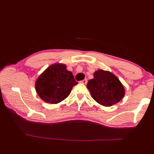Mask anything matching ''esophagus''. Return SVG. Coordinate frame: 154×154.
Masks as SVG:
<instances>
[{"label": "esophagus", "mask_w": 154, "mask_h": 154, "mask_svg": "<svg viewBox=\"0 0 154 154\" xmlns=\"http://www.w3.org/2000/svg\"><path fill=\"white\" fill-rule=\"evenodd\" d=\"M81 83H83V84L86 85V84H87V80L86 79H83V81H81Z\"/></svg>", "instance_id": "obj_1"}]
</instances>
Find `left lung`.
<instances>
[{
  "instance_id": "left-lung-1",
  "label": "left lung",
  "mask_w": 154,
  "mask_h": 154,
  "mask_svg": "<svg viewBox=\"0 0 154 154\" xmlns=\"http://www.w3.org/2000/svg\"><path fill=\"white\" fill-rule=\"evenodd\" d=\"M93 75L94 79L88 81L87 87L97 103L104 106H110L123 99L125 90L115 75L109 71L98 69Z\"/></svg>"
}]
</instances>
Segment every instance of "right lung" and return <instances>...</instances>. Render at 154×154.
<instances>
[{"instance_id":"1","label":"right lung","mask_w":154,"mask_h":154,"mask_svg":"<svg viewBox=\"0 0 154 154\" xmlns=\"http://www.w3.org/2000/svg\"><path fill=\"white\" fill-rule=\"evenodd\" d=\"M67 65L55 63L42 72L35 82L38 96L45 103L57 104L69 95L72 88L76 85L71 71L67 70Z\"/></svg>"}]
</instances>
